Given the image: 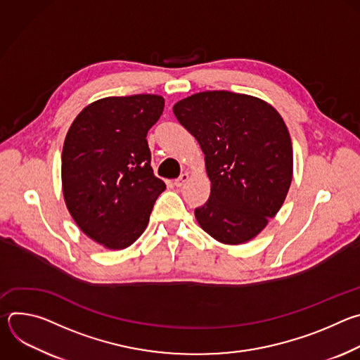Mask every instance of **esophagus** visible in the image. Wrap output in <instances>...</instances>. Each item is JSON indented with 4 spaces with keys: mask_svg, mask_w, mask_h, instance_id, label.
<instances>
[{
    "mask_svg": "<svg viewBox=\"0 0 360 360\" xmlns=\"http://www.w3.org/2000/svg\"><path fill=\"white\" fill-rule=\"evenodd\" d=\"M188 179H189V174L188 172H184L179 178H176L175 179V186H178V188H181V186H184L186 182H188Z\"/></svg>",
    "mask_w": 360,
    "mask_h": 360,
    "instance_id": "1",
    "label": "esophagus"
}]
</instances>
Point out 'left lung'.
I'll return each mask as SVG.
<instances>
[{
	"label": "left lung",
	"instance_id": "8db88e82",
	"mask_svg": "<svg viewBox=\"0 0 360 360\" xmlns=\"http://www.w3.org/2000/svg\"><path fill=\"white\" fill-rule=\"evenodd\" d=\"M176 120L199 142L211 181L195 210L200 228L226 245L258 235L288 195L293 152L289 131L268 102L229 91H205L174 105Z\"/></svg>",
	"mask_w": 360,
	"mask_h": 360
}]
</instances>
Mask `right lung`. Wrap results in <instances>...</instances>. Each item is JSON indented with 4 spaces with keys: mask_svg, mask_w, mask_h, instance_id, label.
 Masks as SVG:
<instances>
[{
    "mask_svg": "<svg viewBox=\"0 0 360 360\" xmlns=\"http://www.w3.org/2000/svg\"><path fill=\"white\" fill-rule=\"evenodd\" d=\"M165 105L161 95L108 96L85 107L63 148V192L79 229L108 249L132 245L165 191L153 175L146 134Z\"/></svg>",
    "mask_w": 360,
    "mask_h": 360,
    "instance_id": "right-lung-1",
    "label": "right lung"
}]
</instances>
